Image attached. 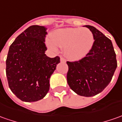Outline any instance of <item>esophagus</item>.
<instances>
[{"label":"esophagus","instance_id":"esophagus-1","mask_svg":"<svg viewBox=\"0 0 122 122\" xmlns=\"http://www.w3.org/2000/svg\"><path fill=\"white\" fill-rule=\"evenodd\" d=\"M60 60H61V62H63V63H65V62H66L65 59H64L63 57H61V58H60Z\"/></svg>","mask_w":122,"mask_h":122}]
</instances>
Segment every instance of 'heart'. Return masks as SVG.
I'll use <instances>...</instances> for the list:
<instances>
[{
	"label": "heart",
	"mask_w": 122,
	"mask_h": 122,
	"mask_svg": "<svg viewBox=\"0 0 122 122\" xmlns=\"http://www.w3.org/2000/svg\"><path fill=\"white\" fill-rule=\"evenodd\" d=\"M48 47L57 51L64 47L65 55L69 59H79L87 54L94 43V36L90 30L83 28H68L56 30L52 40L47 39Z\"/></svg>",
	"instance_id": "obj_1"
}]
</instances>
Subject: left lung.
Returning a JSON list of instances; mask_svg holds the SVG:
<instances>
[{
  "instance_id": "8db88e82",
  "label": "left lung",
  "mask_w": 122,
  "mask_h": 122,
  "mask_svg": "<svg viewBox=\"0 0 122 122\" xmlns=\"http://www.w3.org/2000/svg\"><path fill=\"white\" fill-rule=\"evenodd\" d=\"M94 43L86 56L67 61V79L70 88L79 96L92 97L102 92L111 81L117 67L116 55L110 39L90 25Z\"/></svg>"
}]
</instances>
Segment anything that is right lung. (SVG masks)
Returning a JSON list of instances; mask_svg holds the SVG:
<instances>
[{
  "instance_id": "1",
  "label": "right lung",
  "mask_w": 122,
  "mask_h": 122,
  "mask_svg": "<svg viewBox=\"0 0 122 122\" xmlns=\"http://www.w3.org/2000/svg\"><path fill=\"white\" fill-rule=\"evenodd\" d=\"M47 28L33 25L16 38L9 47L6 74L10 90L26 102L43 99L49 90V79L60 57H47Z\"/></svg>"
}]
</instances>
